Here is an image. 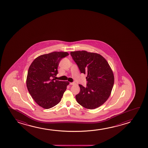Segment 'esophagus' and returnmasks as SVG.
Segmentation results:
<instances>
[{
  "instance_id": "1",
  "label": "esophagus",
  "mask_w": 148,
  "mask_h": 148,
  "mask_svg": "<svg viewBox=\"0 0 148 148\" xmlns=\"http://www.w3.org/2000/svg\"><path fill=\"white\" fill-rule=\"evenodd\" d=\"M70 84L71 85H74V84H75V83H74V82H70Z\"/></svg>"
}]
</instances>
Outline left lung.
Wrapping results in <instances>:
<instances>
[{
	"label": "left lung",
	"mask_w": 148,
	"mask_h": 148,
	"mask_svg": "<svg viewBox=\"0 0 148 148\" xmlns=\"http://www.w3.org/2000/svg\"><path fill=\"white\" fill-rule=\"evenodd\" d=\"M71 57L81 73H87L86 86L79 84L80 90L76 95L77 103L83 107L94 109L109 97L114 77L107 61L101 55L86 51H71Z\"/></svg>",
	"instance_id": "1"
}]
</instances>
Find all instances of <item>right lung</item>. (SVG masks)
Wrapping results in <instances>:
<instances>
[{"mask_svg":"<svg viewBox=\"0 0 148 148\" xmlns=\"http://www.w3.org/2000/svg\"><path fill=\"white\" fill-rule=\"evenodd\" d=\"M67 52L54 51L41 55L31 64L27 77L29 92L39 106L49 109L61 101L68 81L55 80L61 60L67 57Z\"/></svg>","mask_w":148,"mask_h":148,"instance_id":"1","label":"right lung"}]
</instances>
